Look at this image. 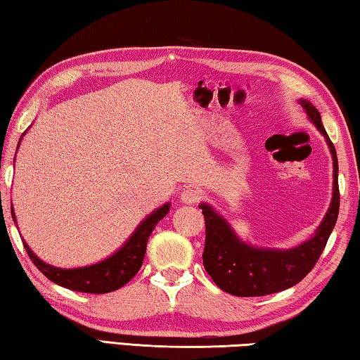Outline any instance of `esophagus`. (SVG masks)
I'll return each mask as SVG.
<instances>
[{
  "label": "esophagus",
  "instance_id": "1",
  "mask_svg": "<svg viewBox=\"0 0 360 360\" xmlns=\"http://www.w3.org/2000/svg\"><path fill=\"white\" fill-rule=\"evenodd\" d=\"M180 199L181 202L184 204H188V205H194L198 204L200 199H202V191L198 190V188H186V190H184V193L180 194Z\"/></svg>",
  "mask_w": 360,
  "mask_h": 360
}]
</instances>
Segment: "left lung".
<instances>
[{
  "label": "left lung",
  "mask_w": 360,
  "mask_h": 360,
  "mask_svg": "<svg viewBox=\"0 0 360 360\" xmlns=\"http://www.w3.org/2000/svg\"><path fill=\"white\" fill-rule=\"evenodd\" d=\"M299 104L304 107L308 120L324 136L332 155L333 191L329 210L308 240L294 248L278 250L245 243L210 204H200L199 209H202L205 219L204 267L217 286L228 294L259 297L297 285L318 262L337 223L340 209L337 151L327 136L316 107L307 99H299Z\"/></svg>",
  "instance_id": "8db88e82"
}]
</instances>
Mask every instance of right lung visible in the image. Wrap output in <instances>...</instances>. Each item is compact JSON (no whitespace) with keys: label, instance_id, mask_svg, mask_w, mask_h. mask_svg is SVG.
<instances>
[{"label":"right lung","instance_id":"right-lung-1","mask_svg":"<svg viewBox=\"0 0 360 360\" xmlns=\"http://www.w3.org/2000/svg\"><path fill=\"white\" fill-rule=\"evenodd\" d=\"M27 132V131H25ZM25 132L22 136H25ZM22 141V139H20ZM18 148V147H17ZM170 210V204H164L160 209H156L153 213L143 219V221L137 226L136 231L129 236L122 248H118L115 253L110 255L105 259L99 261L96 264L85 267H75V269H60L53 267L50 264L41 261L31 248L23 240V247L27 250L30 259L33 261L34 266L41 270V272L47 276L50 281L56 283L63 288L71 289V291L77 292H90V294H105L112 292L115 289L124 286L134 275L139 272L145 251H147V242L151 232H153L155 226L161 221V219L167 215ZM12 219L15 221L14 209L11 207Z\"/></svg>","mask_w":360,"mask_h":360}]
</instances>
